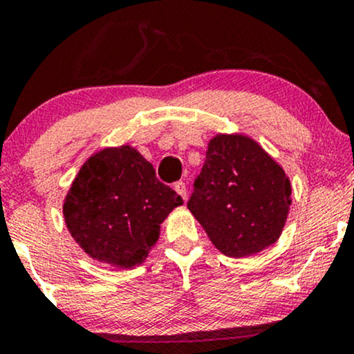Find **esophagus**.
I'll return each instance as SVG.
<instances>
[{"label": "esophagus", "instance_id": "esophagus-1", "mask_svg": "<svg viewBox=\"0 0 354 354\" xmlns=\"http://www.w3.org/2000/svg\"><path fill=\"white\" fill-rule=\"evenodd\" d=\"M174 191L180 194L183 200H186V185H185V183H183V181L174 183Z\"/></svg>", "mask_w": 354, "mask_h": 354}]
</instances>
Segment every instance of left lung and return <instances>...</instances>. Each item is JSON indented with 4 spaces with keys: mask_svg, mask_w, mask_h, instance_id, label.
<instances>
[{
    "mask_svg": "<svg viewBox=\"0 0 354 354\" xmlns=\"http://www.w3.org/2000/svg\"><path fill=\"white\" fill-rule=\"evenodd\" d=\"M193 186L188 208L223 254L243 258L278 241L291 185L281 166L251 138L214 136Z\"/></svg>",
    "mask_w": 354,
    "mask_h": 354,
    "instance_id": "8db88e82",
    "label": "left lung"
}]
</instances>
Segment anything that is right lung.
I'll use <instances>...</instances> for the list:
<instances>
[{
    "label": "right lung",
    "mask_w": 354,
    "mask_h": 354,
    "mask_svg": "<svg viewBox=\"0 0 354 354\" xmlns=\"http://www.w3.org/2000/svg\"><path fill=\"white\" fill-rule=\"evenodd\" d=\"M181 196L156 178L131 146L106 148L81 166L63 205L75 241L93 259L118 268L140 265L160 238V225Z\"/></svg>",
    "instance_id": "obj_1"
}]
</instances>
